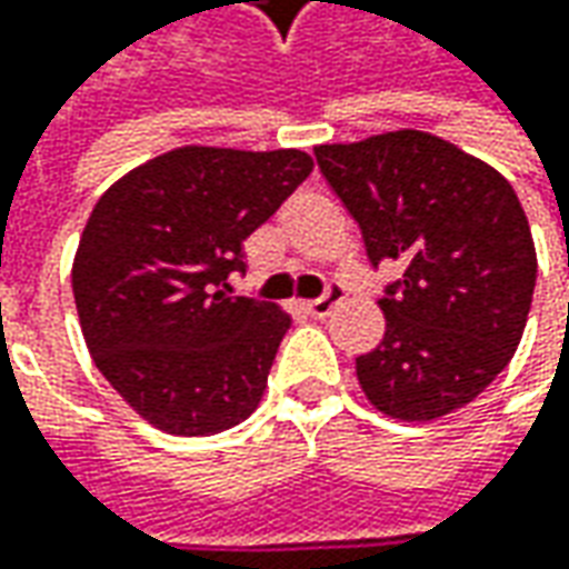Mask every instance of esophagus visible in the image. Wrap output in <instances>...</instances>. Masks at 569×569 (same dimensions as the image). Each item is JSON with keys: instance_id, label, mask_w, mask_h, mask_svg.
I'll list each match as a JSON object with an SVG mask.
<instances>
[{"instance_id": "1", "label": "esophagus", "mask_w": 569, "mask_h": 569, "mask_svg": "<svg viewBox=\"0 0 569 569\" xmlns=\"http://www.w3.org/2000/svg\"><path fill=\"white\" fill-rule=\"evenodd\" d=\"M341 297H345V291H341L339 284H332V288H329L322 297H317V300H307V303H303V310H307L310 317H329V313H332V310L341 303Z\"/></svg>"}]
</instances>
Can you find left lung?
Segmentation results:
<instances>
[{
	"label": "left lung",
	"mask_w": 569,
	"mask_h": 569,
	"mask_svg": "<svg viewBox=\"0 0 569 569\" xmlns=\"http://www.w3.org/2000/svg\"><path fill=\"white\" fill-rule=\"evenodd\" d=\"M317 164L373 269H402L380 300L386 336L358 358L363 396L399 421L469 405L513 358L536 291V243L513 187L418 129L319 144Z\"/></svg>",
	"instance_id": "8db88e82"
}]
</instances>
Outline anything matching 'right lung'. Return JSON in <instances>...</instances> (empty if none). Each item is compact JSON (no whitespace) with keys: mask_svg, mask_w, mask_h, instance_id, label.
I'll return each mask as SVG.
<instances>
[{"mask_svg":"<svg viewBox=\"0 0 569 569\" xmlns=\"http://www.w3.org/2000/svg\"><path fill=\"white\" fill-rule=\"evenodd\" d=\"M313 170V158L189 144L136 167L91 211L72 266L98 370L148 425L208 437L262 399L291 317L228 295L243 240Z\"/></svg>","mask_w":569,"mask_h":569,"instance_id":"obj_1","label":"right lung"}]
</instances>
